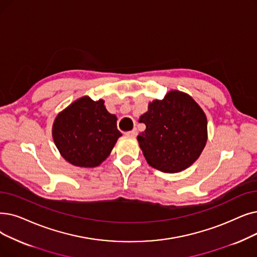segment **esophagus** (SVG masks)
Listing matches in <instances>:
<instances>
[{"instance_id": "34e87169", "label": "esophagus", "mask_w": 257, "mask_h": 257, "mask_svg": "<svg viewBox=\"0 0 257 257\" xmlns=\"http://www.w3.org/2000/svg\"><path fill=\"white\" fill-rule=\"evenodd\" d=\"M126 136L129 137V138H137V136H138V130H137V129H133V130L127 132Z\"/></svg>"}]
</instances>
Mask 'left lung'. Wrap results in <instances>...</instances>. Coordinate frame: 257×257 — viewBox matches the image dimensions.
I'll use <instances>...</instances> for the list:
<instances>
[{
    "label": "left lung",
    "mask_w": 257,
    "mask_h": 257,
    "mask_svg": "<svg viewBox=\"0 0 257 257\" xmlns=\"http://www.w3.org/2000/svg\"><path fill=\"white\" fill-rule=\"evenodd\" d=\"M146 130L138 141L147 163L162 172L176 173L190 167L207 143V117L187 93L172 90L149 103L140 117Z\"/></svg>",
    "instance_id": "8db88e82"
}]
</instances>
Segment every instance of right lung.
<instances>
[{"mask_svg":"<svg viewBox=\"0 0 257 257\" xmlns=\"http://www.w3.org/2000/svg\"><path fill=\"white\" fill-rule=\"evenodd\" d=\"M103 99L83 96L55 117L52 138L63 158L73 166L93 168L104 162L121 133L116 116L109 113Z\"/></svg>","mask_w":257,"mask_h":257,"instance_id":"add662e5","label":"right lung"}]
</instances>
